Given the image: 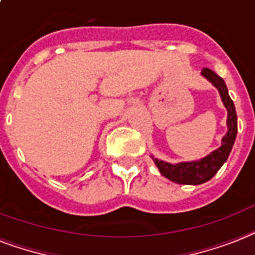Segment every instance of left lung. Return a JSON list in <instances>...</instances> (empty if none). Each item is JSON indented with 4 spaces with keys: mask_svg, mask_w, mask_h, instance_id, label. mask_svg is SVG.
<instances>
[{
    "mask_svg": "<svg viewBox=\"0 0 255 255\" xmlns=\"http://www.w3.org/2000/svg\"><path fill=\"white\" fill-rule=\"evenodd\" d=\"M205 78L210 81L220 92L221 100L224 102L225 108L228 109V133L222 138V145L217 150L212 151L210 154L191 162L169 163L161 159L153 158L155 166L159 169V173L175 183L181 185H201L212 179L216 173L221 169V166L226 162L232 147L234 145L237 137V113L232 98L229 96L228 88L225 81L220 76L210 69L205 68L201 73Z\"/></svg>",
    "mask_w": 255,
    "mask_h": 255,
    "instance_id": "obj_1",
    "label": "left lung"
}]
</instances>
